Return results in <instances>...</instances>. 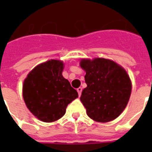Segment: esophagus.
Returning <instances> with one entry per match:
<instances>
[{"instance_id":"1","label":"esophagus","mask_w":152,"mask_h":152,"mask_svg":"<svg viewBox=\"0 0 152 152\" xmlns=\"http://www.w3.org/2000/svg\"><path fill=\"white\" fill-rule=\"evenodd\" d=\"M82 90H83V89H82V88H77V91H78V94H79V95H80H80H81V92H82Z\"/></svg>"}]
</instances>
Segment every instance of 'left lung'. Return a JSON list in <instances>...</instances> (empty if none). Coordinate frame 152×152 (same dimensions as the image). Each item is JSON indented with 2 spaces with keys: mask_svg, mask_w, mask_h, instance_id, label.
I'll list each match as a JSON object with an SVG mask.
<instances>
[{
  "mask_svg": "<svg viewBox=\"0 0 152 152\" xmlns=\"http://www.w3.org/2000/svg\"><path fill=\"white\" fill-rule=\"evenodd\" d=\"M81 68L85 70L87 88L80 100L89 118L99 122L117 118L129 100L132 84L122 67L110 60L83 59Z\"/></svg>",
  "mask_w": 152,
  "mask_h": 152,
  "instance_id": "1",
  "label": "left lung"
}]
</instances>
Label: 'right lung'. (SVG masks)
Returning a JSON list of instances; mask_svg holds the SVG:
<instances>
[{"label":"right lung","instance_id":"add662e5","mask_svg":"<svg viewBox=\"0 0 152 152\" xmlns=\"http://www.w3.org/2000/svg\"><path fill=\"white\" fill-rule=\"evenodd\" d=\"M63 62L50 60L36 66L23 82L26 106L39 120L53 122L62 118L78 93L62 76Z\"/></svg>","mask_w":152,"mask_h":152}]
</instances>
